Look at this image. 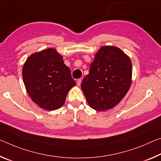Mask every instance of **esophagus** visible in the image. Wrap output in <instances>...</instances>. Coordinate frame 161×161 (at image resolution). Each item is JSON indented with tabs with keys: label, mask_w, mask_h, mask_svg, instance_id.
<instances>
[{
	"label": "esophagus",
	"mask_w": 161,
	"mask_h": 161,
	"mask_svg": "<svg viewBox=\"0 0 161 161\" xmlns=\"http://www.w3.org/2000/svg\"><path fill=\"white\" fill-rule=\"evenodd\" d=\"M81 83V79H79V80H77V81H76V85H77V86H80Z\"/></svg>",
	"instance_id": "esophagus-1"
}]
</instances>
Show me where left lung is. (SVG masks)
Wrapping results in <instances>:
<instances>
[{"label":"left lung","instance_id":"obj_1","mask_svg":"<svg viewBox=\"0 0 161 161\" xmlns=\"http://www.w3.org/2000/svg\"><path fill=\"white\" fill-rule=\"evenodd\" d=\"M131 79L130 58L119 48L107 46L96 53L81 88L92 108L105 111L116 106L125 96Z\"/></svg>","mask_w":161,"mask_h":161}]
</instances>
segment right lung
I'll return each instance as SVG.
<instances>
[{
    "label": "right lung",
    "mask_w": 161,
    "mask_h": 161,
    "mask_svg": "<svg viewBox=\"0 0 161 161\" xmlns=\"http://www.w3.org/2000/svg\"><path fill=\"white\" fill-rule=\"evenodd\" d=\"M22 76L30 97L46 110L60 108L68 92L76 85L62 57L52 48L31 55L23 67Z\"/></svg>",
    "instance_id": "add662e5"
}]
</instances>
